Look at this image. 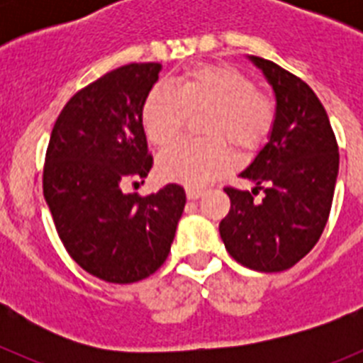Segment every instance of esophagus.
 Masks as SVG:
<instances>
[{"label":"esophagus","mask_w":363,"mask_h":363,"mask_svg":"<svg viewBox=\"0 0 363 363\" xmlns=\"http://www.w3.org/2000/svg\"><path fill=\"white\" fill-rule=\"evenodd\" d=\"M203 196V191L201 189H194V187H187V198L189 200H198V198Z\"/></svg>","instance_id":"obj_1"}]
</instances>
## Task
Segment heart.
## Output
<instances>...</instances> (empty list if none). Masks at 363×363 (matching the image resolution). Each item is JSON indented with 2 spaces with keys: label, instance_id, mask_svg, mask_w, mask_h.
Returning a JSON list of instances; mask_svg holds the SVG:
<instances>
[{
  "label": "heart",
  "instance_id": "1",
  "mask_svg": "<svg viewBox=\"0 0 363 363\" xmlns=\"http://www.w3.org/2000/svg\"><path fill=\"white\" fill-rule=\"evenodd\" d=\"M209 112L201 125L203 142H184L160 158L169 182L200 189L233 165L225 143L251 150L264 142L274 120V105L249 76L230 65H198L169 85H154L145 96L142 123L154 147L167 149L182 134L189 114Z\"/></svg>",
  "mask_w": 363,
  "mask_h": 363
}]
</instances>
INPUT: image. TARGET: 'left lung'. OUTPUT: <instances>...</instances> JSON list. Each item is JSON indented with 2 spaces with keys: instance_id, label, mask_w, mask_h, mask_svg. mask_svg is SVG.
Here are the masks:
<instances>
[{
  "instance_id": "obj_1",
  "label": "left lung",
  "mask_w": 363,
  "mask_h": 363,
  "mask_svg": "<svg viewBox=\"0 0 363 363\" xmlns=\"http://www.w3.org/2000/svg\"><path fill=\"white\" fill-rule=\"evenodd\" d=\"M274 91L269 142L238 176L252 191L225 187L230 211L220 236L238 264L280 272L316 245L331 213L338 178V145L325 108L306 82L277 63L249 56ZM258 190L262 201H255Z\"/></svg>"
}]
</instances>
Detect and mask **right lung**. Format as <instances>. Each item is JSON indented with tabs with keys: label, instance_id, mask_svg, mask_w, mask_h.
I'll list each match as a JSON object with an SVG mask.
<instances>
[{
	"label": "right lung",
	"instance_id": "add662e5",
	"mask_svg": "<svg viewBox=\"0 0 363 363\" xmlns=\"http://www.w3.org/2000/svg\"><path fill=\"white\" fill-rule=\"evenodd\" d=\"M160 70L130 63L76 92L47 147L43 194L57 234L79 267L108 284L162 267L187 200L176 184L149 196L123 192L152 167L142 107Z\"/></svg>",
	"mask_w": 363,
	"mask_h": 363
}]
</instances>
